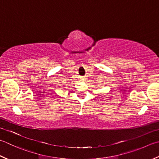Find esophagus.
Wrapping results in <instances>:
<instances>
[{
	"mask_svg": "<svg viewBox=\"0 0 159 159\" xmlns=\"http://www.w3.org/2000/svg\"><path fill=\"white\" fill-rule=\"evenodd\" d=\"M80 80H83V79H80Z\"/></svg>",
	"mask_w": 159,
	"mask_h": 159,
	"instance_id": "34e87169",
	"label": "esophagus"
}]
</instances>
